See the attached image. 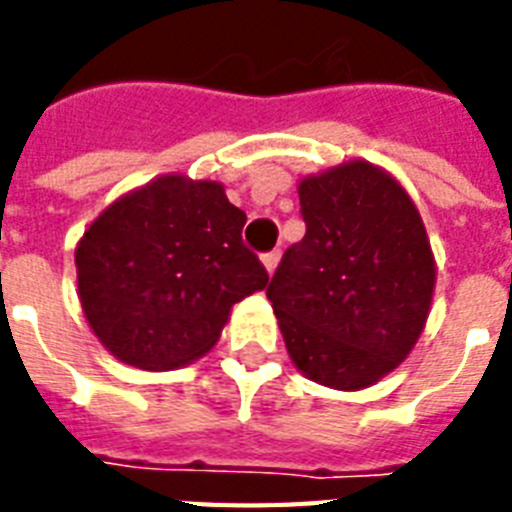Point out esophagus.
Masks as SVG:
<instances>
[{
	"instance_id": "obj_1",
	"label": "esophagus",
	"mask_w": 512,
	"mask_h": 512,
	"mask_svg": "<svg viewBox=\"0 0 512 512\" xmlns=\"http://www.w3.org/2000/svg\"><path fill=\"white\" fill-rule=\"evenodd\" d=\"M279 260H281V252H279V249H271V252H265V255H263L265 271H268V273L276 271V265H279Z\"/></svg>"
}]
</instances>
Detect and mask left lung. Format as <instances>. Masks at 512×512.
I'll return each instance as SVG.
<instances>
[{
	"instance_id": "obj_1",
	"label": "left lung",
	"mask_w": 512,
	"mask_h": 512,
	"mask_svg": "<svg viewBox=\"0 0 512 512\" xmlns=\"http://www.w3.org/2000/svg\"><path fill=\"white\" fill-rule=\"evenodd\" d=\"M305 236L265 295L305 377L358 390L396 369L428 319L436 265L406 191L366 162L305 177Z\"/></svg>"
}]
</instances>
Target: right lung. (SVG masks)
I'll return each mask as SVG.
<instances>
[{
	"label": "right lung",
	"instance_id": "add662e5",
	"mask_svg": "<svg viewBox=\"0 0 512 512\" xmlns=\"http://www.w3.org/2000/svg\"><path fill=\"white\" fill-rule=\"evenodd\" d=\"M244 223L223 185L183 175L111 204L76 247L79 300L98 340L140 369L204 356L233 303L268 284L241 241Z\"/></svg>",
	"mask_w": 512,
	"mask_h": 512
}]
</instances>
